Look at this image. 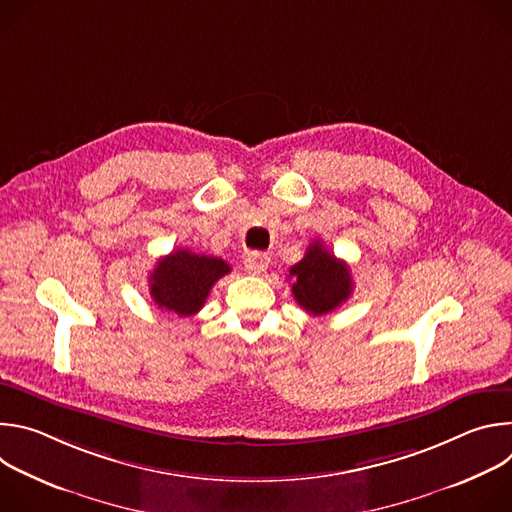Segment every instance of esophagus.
<instances>
[{
  "instance_id": "esophagus-1",
  "label": "esophagus",
  "mask_w": 512,
  "mask_h": 512,
  "mask_svg": "<svg viewBox=\"0 0 512 512\" xmlns=\"http://www.w3.org/2000/svg\"><path fill=\"white\" fill-rule=\"evenodd\" d=\"M269 267V257L263 253H251L245 259V271L251 275H261Z\"/></svg>"
}]
</instances>
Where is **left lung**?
I'll return each mask as SVG.
<instances>
[{
  "mask_svg": "<svg viewBox=\"0 0 512 512\" xmlns=\"http://www.w3.org/2000/svg\"><path fill=\"white\" fill-rule=\"evenodd\" d=\"M294 277V298L312 316H324L336 310L352 294V277L344 261L334 257L322 241H314L304 259L289 269Z\"/></svg>",
  "mask_w": 512,
  "mask_h": 512,
  "instance_id": "left-lung-1",
  "label": "left lung"
}]
</instances>
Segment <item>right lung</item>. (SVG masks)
<instances>
[{
	"label": "right lung",
	"mask_w": 512,
	"mask_h": 512,
	"mask_svg": "<svg viewBox=\"0 0 512 512\" xmlns=\"http://www.w3.org/2000/svg\"><path fill=\"white\" fill-rule=\"evenodd\" d=\"M229 271L231 267L223 259L176 249L158 259L150 275V296L158 308L180 318L194 316L202 310L212 285Z\"/></svg>",
	"instance_id": "obj_1"
}]
</instances>
